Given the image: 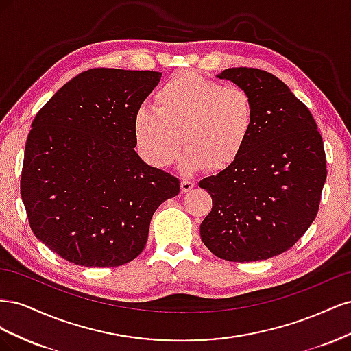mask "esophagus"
<instances>
[{"label": "esophagus", "mask_w": 351, "mask_h": 351, "mask_svg": "<svg viewBox=\"0 0 351 351\" xmlns=\"http://www.w3.org/2000/svg\"><path fill=\"white\" fill-rule=\"evenodd\" d=\"M195 187V182H192V180H187V178H183L182 180V190L186 193V192H190Z\"/></svg>", "instance_id": "obj_1"}]
</instances>
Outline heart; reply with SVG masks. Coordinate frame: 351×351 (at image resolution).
Here are the masks:
<instances>
[{"label": "heart", "mask_w": 351, "mask_h": 351, "mask_svg": "<svg viewBox=\"0 0 351 351\" xmlns=\"http://www.w3.org/2000/svg\"><path fill=\"white\" fill-rule=\"evenodd\" d=\"M155 110L139 108L133 117L136 149L146 164L167 168L187 147L183 168L221 173L246 151L256 124L252 95L241 88L177 73L154 95Z\"/></svg>", "instance_id": "b5f03b06"}]
</instances>
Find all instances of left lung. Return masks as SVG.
<instances>
[{
    "mask_svg": "<svg viewBox=\"0 0 351 351\" xmlns=\"http://www.w3.org/2000/svg\"><path fill=\"white\" fill-rule=\"evenodd\" d=\"M218 77L252 95L256 124L239 161L199 183L212 197L200 239L219 259H269L293 247L316 218L324 141L311 111L274 74L237 67Z\"/></svg>",
    "mask_w": 351,
    "mask_h": 351,
    "instance_id": "8db88e82",
    "label": "left lung"
}]
</instances>
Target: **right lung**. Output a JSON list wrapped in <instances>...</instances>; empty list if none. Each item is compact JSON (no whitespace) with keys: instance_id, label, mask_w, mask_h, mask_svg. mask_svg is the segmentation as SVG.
<instances>
[{"instance_id":"add662e5","label":"right lung","mask_w":351,"mask_h":351,"mask_svg":"<svg viewBox=\"0 0 351 351\" xmlns=\"http://www.w3.org/2000/svg\"><path fill=\"white\" fill-rule=\"evenodd\" d=\"M158 71L90 69L42 107L20 193L34 234L82 267H120L145 249L154 212L180 182L136 154L133 117Z\"/></svg>"}]
</instances>
